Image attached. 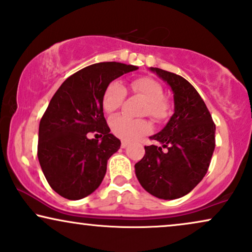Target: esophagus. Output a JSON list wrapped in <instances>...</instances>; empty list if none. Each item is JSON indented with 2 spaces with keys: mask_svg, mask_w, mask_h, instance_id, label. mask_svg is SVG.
<instances>
[{
  "mask_svg": "<svg viewBox=\"0 0 252 252\" xmlns=\"http://www.w3.org/2000/svg\"><path fill=\"white\" fill-rule=\"evenodd\" d=\"M128 145H129V142H126V141H122V143H121V146H122L123 149L126 148Z\"/></svg>",
  "mask_w": 252,
  "mask_h": 252,
  "instance_id": "1",
  "label": "esophagus"
}]
</instances>
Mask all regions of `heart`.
<instances>
[{
	"instance_id": "heart-1",
	"label": "heart",
	"mask_w": 252,
	"mask_h": 252,
	"mask_svg": "<svg viewBox=\"0 0 252 252\" xmlns=\"http://www.w3.org/2000/svg\"><path fill=\"white\" fill-rule=\"evenodd\" d=\"M131 89L136 94L142 95L148 104L145 114H149L155 121H163L167 117L170 104L164 96V91L158 81L151 78H138L131 82ZM126 89L119 80H114L107 85L102 94V107L106 113L116 111L126 97ZM110 129L113 133L123 141H133L151 129L145 120H133L128 116L119 115L110 120Z\"/></svg>"
}]
</instances>
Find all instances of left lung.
Listing matches in <instances>:
<instances>
[{
	"mask_svg": "<svg viewBox=\"0 0 252 252\" xmlns=\"http://www.w3.org/2000/svg\"><path fill=\"white\" fill-rule=\"evenodd\" d=\"M170 86L174 113L166 126L150 138L160 146H145L135 173L146 192L173 200L189 194L208 171L215 149V124L196 89L183 76L150 67Z\"/></svg>",
	"mask_w": 252,
	"mask_h": 252,
	"instance_id": "left-lung-1",
	"label": "left lung"
}]
</instances>
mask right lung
<instances>
[{
    "mask_svg": "<svg viewBox=\"0 0 252 252\" xmlns=\"http://www.w3.org/2000/svg\"><path fill=\"white\" fill-rule=\"evenodd\" d=\"M133 65L109 62L80 69L63 82L39 123L38 160L47 183L68 200H80L102 183L107 161L121 146L103 115L107 85ZM96 132L101 140L88 139Z\"/></svg>",
    "mask_w": 252,
    "mask_h": 252,
    "instance_id": "obj_1",
    "label": "right lung"
}]
</instances>
